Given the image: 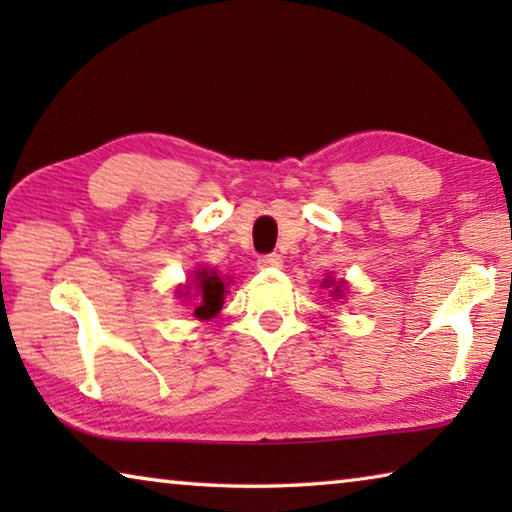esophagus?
Returning a JSON list of instances; mask_svg holds the SVG:
<instances>
[{"instance_id":"obj_1","label":"esophagus","mask_w":512,"mask_h":512,"mask_svg":"<svg viewBox=\"0 0 512 512\" xmlns=\"http://www.w3.org/2000/svg\"><path fill=\"white\" fill-rule=\"evenodd\" d=\"M259 268H280L282 266V257L277 253H268V255H259L257 259Z\"/></svg>"}]
</instances>
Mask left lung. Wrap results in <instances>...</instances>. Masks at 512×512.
<instances>
[{
    "mask_svg": "<svg viewBox=\"0 0 512 512\" xmlns=\"http://www.w3.org/2000/svg\"><path fill=\"white\" fill-rule=\"evenodd\" d=\"M329 284H334V282H329ZM334 296H341V289H339V284H336V289H334Z\"/></svg>",
    "mask_w": 512,
    "mask_h": 512,
    "instance_id": "obj_1",
    "label": "left lung"
}]
</instances>
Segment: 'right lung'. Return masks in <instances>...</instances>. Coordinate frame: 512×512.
I'll list each match as a JSON object with an SVG mask.
<instances>
[{"label": "right lung", "instance_id": "1", "mask_svg": "<svg viewBox=\"0 0 512 512\" xmlns=\"http://www.w3.org/2000/svg\"><path fill=\"white\" fill-rule=\"evenodd\" d=\"M198 280V307L194 309V314L198 318H212L216 311L221 309L223 305V293H225V287H223V280L216 273H207V271H201L196 275Z\"/></svg>", "mask_w": 512, "mask_h": 512}]
</instances>
